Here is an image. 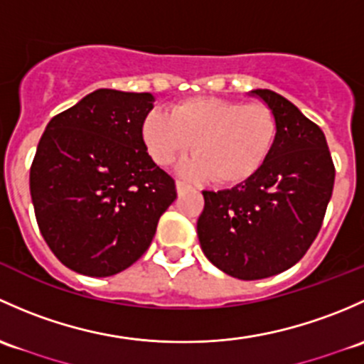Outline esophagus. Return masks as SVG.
<instances>
[{"label":"esophagus","instance_id":"34e87169","mask_svg":"<svg viewBox=\"0 0 364 364\" xmlns=\"http://www.w3.org/2000/svg\"><path fill=\"white\" fill-rule=\"evenodd\" d=\"M189 183H187V182H183V181H177V193L178 194H182L183 193V191H187V189H189Z\"/></svg>","mask_w":364,"mask_h":364}]
</instances>
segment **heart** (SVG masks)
<instances>
[{"label":"heart","mask_w":364,"mask_h":364,"mask_svg":"<svg viewBox=\"0 0 364 364\" xmlns=\"http://www.w3.org/2000/svg\"><path fill=\"white\" fill-rule=\"evenodd\" d=\"M141 134L149 154L161 166H170L193 147L196 156L182 164L183 173L237 186L268 161L279 121L264 103L198 96L173 105L170 115L149 112Z\"/></svg>","instance_id":"obj_1"}]
</instances>
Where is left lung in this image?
<instances>
[{
	"label": "left lung",
	"mask_w": 364,
	"mask_h": 364,
	"mask_svg": "<svg viewBox=\"0 0 364 364\" xmlns=\"http://www.w3.org/2000/svg\"><path fill=\"white\" fill-rule=\"evenodd\" d=\"M252 95L275 112L279 136L268 161L233 189L203 191L198 238L228 275L257 280L298 263L319 233L335 183L324 133L284 96Z\"/></svg>",
	"instance_id": "8db88e82"
}]
</instances>
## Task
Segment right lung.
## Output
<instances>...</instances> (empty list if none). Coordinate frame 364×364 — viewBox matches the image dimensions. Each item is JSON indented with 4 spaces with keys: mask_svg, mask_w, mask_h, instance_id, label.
Returning a JSON list of instances; mask_svg holds the SVG:
<instances>
[{
    "mask_svg": "<svg viewBox=\"0 0 364 364\" xmlns=\"http://www.w3.org/2000/svg\"><path fill=\"white\" fill-rule=\"evenodd\" d=\"M151 92L98 89L50 119L29 191L40 233L63 264L110 277L144 256L175 181L149 156L141 134Z\"/></svg>",
    "mask_w": 364,
    "mask_h": 364,
    "instance_id": "1",
    "label": "right lung"
}]
</instances>
